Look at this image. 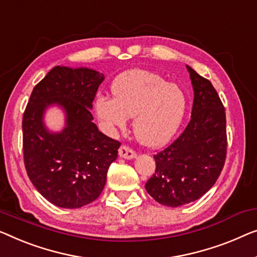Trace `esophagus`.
Listing matches in <instances>:
<instances>
[{"mask_svg": "<svg viewBox=\"0 0 257 257\" xmlns=\"http://www.w3.org/2000/svg\"><path fill=\"white\" fill-rule=\"evenodd\" d=\"M118 156H120L121 158H124V159H134V158H136V152L132 150L129 147L122 145V147L118 149Z\"/></svg>", "mask_w": 257, "mask_h": 257, "instance_id": "esophagus-1", "label": "esophagus"}]
</instances>
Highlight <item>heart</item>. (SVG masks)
Masks as SVG:
<instances>
[{"label":"heart","mask_w":257,"mask_h":257,"mask_svg":"<svg viewBox=\"0 0 257 257\" xmlns=\"http://www.w3.org/2000/svg\"><path fill=\"white\" fill-rule=\"evenodd\" d=\"M113 99L98 97L94 110L106 129H123L134 116V134L145 147H162L177 134L186 110L182 90L155 72L133 69L110 87Z\"/></svg>","instance_id":"b5f03b06"}]
</instances>
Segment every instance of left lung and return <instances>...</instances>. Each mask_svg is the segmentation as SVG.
Listing matches in <instances>:
<instances>
[{"mask_svg":"<svg viewBox=\"0 0 257 257\" xmlns=\"http://www.w3.org/2000/svg\"><path fill=\"white\" fill-rule=\"evenodd\" d=\"M194 90L191 117L185 132L153 156L155 174L145 189L160 204L178 208L201 198L216 183L226 158V116L210 80L189 66Z\"/></svg>","mask_w":257,"mask_h":257,"instance_id":"8db88e82","label":"left lung"}]
</instances>
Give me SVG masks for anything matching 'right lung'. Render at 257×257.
Wrapping results in <instances>:
<instances>
[{
	"instance_id": "add662e5",
	"label": "right lung",
	"mask_w": 257,
	"mask_h": 257,
	"mask_svg": "<svg viewBox=\"0 0 257 257\" xmlns=\"http://www.w3.org/2000/svg\"><path fill=\"white\" fill-rule=\"evenodd\" d=\"M104 74L89 68L57 66L34 86L23 116L26 172L46 200L77 209L101 194L107 171L121 143L99 132L92 102ZM57 105L66 120L61 132L44 123L45 110Z\"/></svg>"
}]
</instances>
